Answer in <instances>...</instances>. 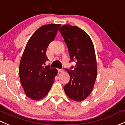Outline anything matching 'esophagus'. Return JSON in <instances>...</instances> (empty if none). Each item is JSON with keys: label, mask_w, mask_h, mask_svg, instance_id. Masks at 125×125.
I'll use <instances>...</instances> for the list:
<instances>
[{"label": "esophagus", "mask_w": 125, "mask_h": 125, "mask_svg": "<svg viewBox=\"0 0 125 125\" xmlns=\"http://www.w3.org/2000/svg\"><path fill=\"white\" fill-rule=\"evenodd\" d=\"M63 72V69H58V73H62Z\"/></svg>", "instance_id": "obj_1"}]
</instances>
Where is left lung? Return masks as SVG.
I'll use <instances>...</instances> for the list:
<instances>
[{
  "instance_id": "1",
  "label": "left lung",
  "mask_w": 125,
  "mask_h": 125,
  "mask_svg": "<svg viewBox=\"0 0 125 125\" xmlns=\"http://www.w3.org/2000/svg\"><path fill=\"white\" fill-rule=\"evenodd\" d=\"M69 50L71 62L75 66L66 70L69 83L64 86L65 94L73 100L82 101L90 94L97 77V64L92 41L80 27L65 24L59 29Z\"/></svg>"
}]
</instances>
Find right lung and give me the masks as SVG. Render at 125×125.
Instances as JSON below:
<instances>
[{
  "instance_id": "right-lung-1",
  "label": "right lung",
  "mask_w": 125,
  "mask_h": 125,
  "mask_svg": "<svg viewBox=\"0 0 125 125\" xmlns=\"http://www.w3.org/2000/svg\"><path fill=\"white\" fill-rule=\"evenodd\" d=\"M60 24L44 25L36 30L29 40L19 67L20 81L26 96L33 100L45 97L52 88L57 70L44 66L48 60L47 47L54 39Z\"/></svg>"
}]
</instances>
